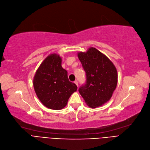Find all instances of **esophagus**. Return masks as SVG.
Returning <instances> with one entry per match:
<instances>
[{
    "label": "esophagus",
    "instance_id": "34e87169",
    "mask_svg": "<svg viewBox=\"0 0 150 150\" xmlns=\"http://www.w3.org/2000/svg\"><path fill=\"white\" fill-rule=\"evenodd\" d=\"M74 83H75V84H76V85L78 86H79V84H78V81H74Z\"/></svg>",
    "mask_w": 150,
    "mask_h": 150
}]
</instances>
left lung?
Wrapping results in <instances>:
<instances>
[{"mask_svg": "<svg viewBox=\"0 0 150 150\" xmlns=\"http://www.w3.org/2000/svg\"><path fill=\"white\" fill-rule=\"evenodd\" d=\"M78 57L86 76V84L79 88V93L89 107L102 106L111 99L116 89V69L105 54L93 47L80 52Z\"/></svg>", "mask_w": 150, "mask_h": 150, "instance_id": "8db88e82", "label": "left lung"}]
</instances>
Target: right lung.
Returning <instances> with one entry per match:
<instances>
[{
  "label": "right lung",
  "mask_w": 150,
  "mask_h": 150,
  "mask_svg": "<svg viewBox=\"0 0 150 150\" xmlns=\"http://www.w3.org/2000/svg\"><path fill=\"white\" fill-rule=\"evenodd\" d=\"M61 63L59 55L50 54L37 70L33 80L38 99L45 107L55 110L66 107L69 97L77 89L76 84L69 80L67 71Z\"/></svg>",
  "instance_id": "add662e5"
}]
</instances>
